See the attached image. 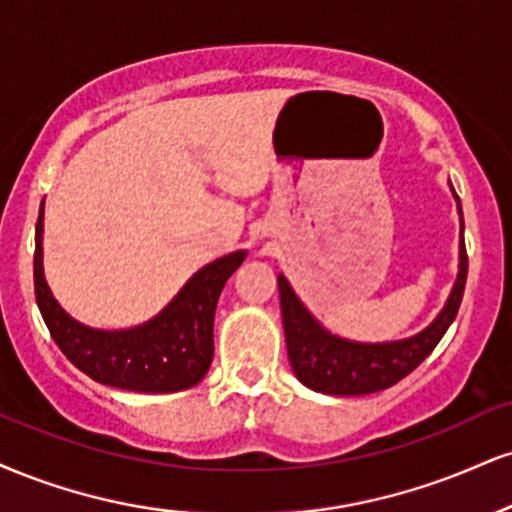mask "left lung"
<instances>
[{
    "instance_id": "8db88e82",
    "label": "left lung",
    "mask_w": 512,
    "mask_h": 512,
    "mask_svg": "<svg viewBox=\"0 0 512 512\" xmlns=\"http://www.w3.org/2000/svg\"><path fill=\"white\" fill-rule=\"evenodd\" d=\"M455 195V193H453ZM460 212V264L458 279L448 295L446 305L427 329L420 334L391 343H357L326 331L310 310L300 303L291 283L279 274V295L283 334L291 367L307 389L329 393V396H365L398 384L408 377L420 362L436 348L448 326L453 324L458 307L463 303L467 281V250L463 240V209L455 195Z\"/></svg>"
}]
</instances>
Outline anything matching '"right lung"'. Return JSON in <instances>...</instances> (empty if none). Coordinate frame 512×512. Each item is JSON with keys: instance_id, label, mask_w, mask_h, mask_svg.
Instances as JSON below:
<instances>
[{"instance_id": "right-lung-1", "label": "right lung", "mask_w": 512, "mask_h": 512, "mask_svg": "<svg viewBox=\"0 0 512 512\" xmlns=\"http://www.w3.org/2000/svg\"><path fill=\"white\" fill-rule=\"evenodd\" d=\"M42 219L35 226V300L49 334L80 372L100 384L138 393H174L195 386L214 357V310L221 288L243 264L245 252L214 260L150 322L133 329H90L61 310L42 269Z\"/></svg>"}]
</instances>
